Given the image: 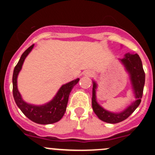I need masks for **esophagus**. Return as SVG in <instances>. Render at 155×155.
<instances>
[{"instance_id": "esophagus-1", "label": "esophagus", "mask_w": 155, "mask_h": 155, "mask_svg": "<svg viewBox=\"0 0 155 155\" xmlns=\"http://www.w3.org/2000/svg\"><path fill=\"white\" fill-rule=\"evenodd\" d=\"M83 74L86 76H92L94 75V73H92V72H90V71H85V72H84Z\"/></svg>"}]
</instances>
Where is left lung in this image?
<instances>
[{
    "label": "left lung",
    "instance_id": "8db88e82",
    "mask_svg": "<svg viewBox=\"0 0 155 155\" xmlns=\"http://www.w3.org/2000/svg\"><path fill=\"white\" fill-rule=\"evenodd\" d=\"M118 60L122 64L126 71L129 74L131 87L136 100L121 112H113L108 111L101 107L97 101L96 89L97 88V84L95 81H93V89H92L93 110L101 121L109 124H116L124 121L135 111V109L141 103L145 85V72L143 70L142 61L138 54L128 52L124 54L123 58H119Z\"/></svg>",
    "mask_w": 155,
    "mask_h": 155
}]
</instances>
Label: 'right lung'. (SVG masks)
Segmentation results:
<instances>
[{"label":"right lung","instance_id":"add662e5","mask_svg":"<svg viewBox=\"0 0 155 155\" xmlns=\"http://www.w3.org/2000/svg\"><path fill=\"white\" fill-rule=\"evenodd\" d=\"M33 44L21 54L19 61L15 67L12 75V94L15 102L25 115L34 122L40 124H50L58 122L65 113L69 95L73 87L78 83L79 79H74L64 84L59 88L53 99L43 105H34L25 102L22 99L17 86V78L21 71L26 57L34 48Z\"/></svg>","mask_w":155,"mask_h":155}]
</instances>
